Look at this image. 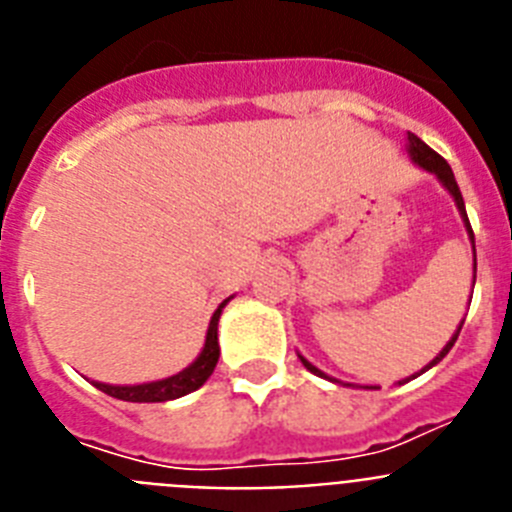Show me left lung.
Instances as JSON below:
<instances>
[{
    "label": "left lung",
    "mask_w": 512,
    "mask_h": 512,
    "mask_svg": "<svg viewBox=\"0 0 512 512\" xmlns=\"http://www.w3.org/2000/svg\"><path fill=\"white\" fill-rule=\"evenodd\" d=\"M408 143H410V148H408V151H410V156H413V161H415V164H418V166H423V169H425V171H431V174H436L438 179H441V184H443V187H446V189H449L451 194H454L456 207H459L461 217H464V225H467V230H469V238H472V243H474V233H472V225H469L467 207H464V200H461V192H459V184H456V179H454V171H451V166L446 164V158H443V156H438V153L433 151L431 146H425L423 140H420L418 135H413V133H408ZM474 271H477V259H474ZM461 325H464V320H461ZM461 325H459V328H456L454 338H451V341L446 343V346H443V351H441V354H438L436 359L431 361V364L425 366L423 372H428V369H431V366H436L438 361L443 359V356L449 354V351H451V346H454V343H456V338H459V333H461ZM300 361H302V364H305V369H310L312 374H318V377H325V374L320 372L318 366H312L310 361H307V359H302V356H300ZM423 372H420V374H423ZM415 377H418V374H413V377H410V379H415Z\"/></svg>",
    "instance_id": "obj_1"
}]
</instances>
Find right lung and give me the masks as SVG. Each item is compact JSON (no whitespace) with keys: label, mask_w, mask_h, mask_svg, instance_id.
Instances as JSON below:
<instances>
[{"label":"right lung","mask_w":512,"mask_h":512,"mask_svg":"<svg viewBox=\"0 0 512 512\" xmlns=\"http://www.w3.org/2000/svg\"><path fill=\"white\" fill-rule=\"evenodd\" d=\"M225 305H228V300L217 307L215 315H212L202 354L197 356V361L189 364L184 372L174 374V377L169 379H161V382L133 384V387H115V384H102V382H94V387L102 390L104 395L117 397V400H125V402H166V400H176V397H182V395H189V392H194L197 387H202V384L210 379V374L215 372L217 356H220V346H217V320H220V312H223Z\"/></svg>","instance_id":"1"}]
</instances>
